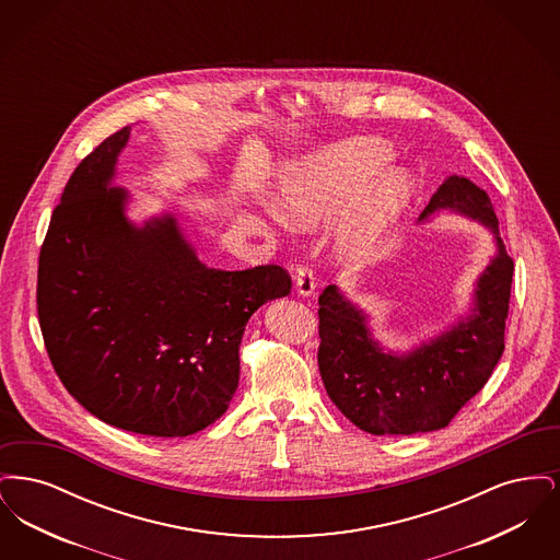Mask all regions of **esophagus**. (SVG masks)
<instances>
[{"label": "esophagus", "instance_id": "1", "mask_svg": "<svg viewBox=\"0 0 560 560\" xmlns=\"http://www.w3.org/2000/svg\"><path fill=\"white\" fill-rule=\"evenodd\" d=\"M315 288H317V283H315L313 270L306 265H300L295 268V292L300 295H313Z\"/></svg>", "mask_w": 560, "mask_h": 560}]
</instances>
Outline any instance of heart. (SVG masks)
<instances>
[{"instance_id":"1","label":"heart","mask_w":560,"mask_h":560,"mask_svg":"<svg viewBox=\"0 0 560 560\" xmlns=\"http://www.w3.org/2000/svg\"><path fill=\"white\" fill-rule=\"evenodd\" d=\"M393 149L357 136L285 165L275 183L272 208L295 229H311L339 215L331 254L348 265L365 262L388 240L413 199V180L388 167Z\"/></svg>"}]
</instances>
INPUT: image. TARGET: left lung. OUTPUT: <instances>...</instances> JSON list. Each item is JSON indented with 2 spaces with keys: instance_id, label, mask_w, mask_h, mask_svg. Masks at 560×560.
I'll use <instances>...</instances> for the list:
<instances>
[{
  "instance_id": "1",
  "label": "left lung",
  "mask_w": 560,
  "mask_h": 560,
  "mask_svg": "<svg viewBox=\"0 0 560 560\" xmlns=\"http://www.w3.org/2000/svg\"><path fill=\"white\" fill-rule=\"evenodd\" d=\"M453 212L487 229L495 254L480 270L468 311L418 347L395 352L373 336L370 315L338 285L319 295V372L329 399L372 434L441 430L487 384L504 352L514 262L500 237L489 195L464 176H447L418 224Z\"/></svg>"
}]
</instances>
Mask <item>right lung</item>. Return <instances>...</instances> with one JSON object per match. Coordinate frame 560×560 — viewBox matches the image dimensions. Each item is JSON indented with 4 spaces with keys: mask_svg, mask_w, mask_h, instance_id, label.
<instances>
[{
    "mask_svg": "<svg viewBox=\"0 0 560 560\" xmlns=\"http://www.w3.org/2000/svg\"><path fill=\"white\" fill-rule=\"evenodd\" d=\"M124 128L69 178L39 252L37 313L54 370L71 397L110 427L188 436L213 424L240 384L249 317L288 295L277 265H203L178 218H128L115 187Z\"/></svg>",
    "mask_w": 560,
    "mask_h": 560,
    "instance_id": "add662e5",
    "label": "right lung"
}]
</instances>
